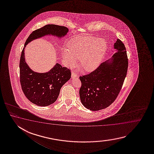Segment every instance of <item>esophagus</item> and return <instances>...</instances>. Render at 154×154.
<instances>
[{
	"label": "esophagus",
	"mask_w": 154,
	"mask_h": 154,
	"mask_svg": "<svg viewBox=\"0 0 154 154\" xmlns=\"http://www.w3.org/2000/svg\"><path fill=\"white\" fill-rule=\"evenodd\" d=\"M76 77H78V76H77V75L76 74L75 72L72 71V78H76Z\"/></svg>",
	"instance_id": "esophagus-1"
}]
</instances>
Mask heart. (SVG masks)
Segmentation results:
<instances>
[{
	"label": "heart",
	"mask_w": 154,
	"mask_h": 154,
	"mask_svg": "<svg viewBox=\"0 0 154 154\" xmlns=\"http://www.w3.org/2000/svg\"><path fill=\"white\" fill-rule=\"evenodd\" d=\"M68 48L62 51L68 66H72L79 59V65L85 72H91L100 65L107 50L104 39L94 36H77L69 41Z\"/></svg>",
	"instance_id": "b5f03b06"
}]
</instances>
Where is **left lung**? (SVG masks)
Returning <instances> with one entry per match:
<instances>
[{"label":"left lung","instance_id":"obj_1","mask_svg":"<svg viewBox=\"0 0 154 154\" xmlns=\"http://www.w3.org/2000/svg\"><path fill=\"white\" fill-rule=\"evenodd\" d=\"M117 52L112 60L101 63L90 74L79 77L82 86L79 95L82 104L91 111L108 107L115 101L127 75L128 59L124 43L117 39L114 44Z\"/></svg>","mask_w":154,"mask_h":154}]
</instances>
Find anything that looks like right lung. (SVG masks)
<instances>
[{
    "mask_svg": "<svg viewBox=\"0 0 154 154\" xmlns=\"http://www.w3.org/2000/svg\"><path fill=\"white\" fill-rule=\"evenodd\" d=\"M68 31L65 26L49 24L33 31L26 39L20 57V84L27 98L35 105L47 106L56 101L63 85L71 78V72L70 70L58 63L48 72H34L25 62L24 49L27 44L33 39L47 35L62 37Z\"/></svg>",
    "mask_w": 154,
    "mask_h": 154,
    "instance_id": "obj_1",
    "label": "right lung"
}]
</instances>
